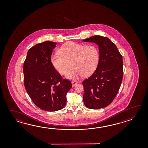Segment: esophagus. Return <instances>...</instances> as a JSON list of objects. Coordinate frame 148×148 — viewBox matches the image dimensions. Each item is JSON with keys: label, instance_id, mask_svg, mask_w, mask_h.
<instances>
[{"label": "esophagus", "instance_id": "1", "mask_svg": "<svg viewBox=\"0 0 148 148\" xmlns=\"http://www.w3.org/2000/svg\"><path fill=\"white\" fill-rule=\"evenodd\" d=\"M71 84H72L73 86H75V85H77L78 84V82H75V81H73V82H71Z\"/></svg>", "mask_w": 148, "mask_h": 148}]
</instances>
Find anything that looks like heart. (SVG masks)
Segmentation results:
<instances>
[{
    "label": "heart",
    "instance_id": "b5f03b06",
    "mask_svg": "<svg viewBox=\"0 0 148 148\" xmlns=\"http://www.w3.org/2000/svg\"><path fill=\"white\" fill-rule=\"evenodd\" d=\"M60 54L51 57L54 68L61 75L66 73L68 79H77L82 75L88 77L94 73L99 61V52L93 44L85 45L74 42H67L60 47Z\"/></svg>",
    "mask_w": 148,
    "mask_h": 148
}]
</instances>
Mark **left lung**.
<instances>
[{
  "instance_id": "obj_1",
  "label": "left lung",
  "mask_w": 148,
  "mask_h": 148,
  "mask_svg": "<svg viewBox=\"0 0 148 148\" xmlns=\"http://www.w3.org/2000/svg\"><path fill=\"white\" fill-rule=\"evenodd\" d=\"M82 41L93 42L98 46L97 68L91 76L82 82L85 106L98 110L109 105L116 96L123 78L122 56L115 44L106 37L95 35Z\"/></svg>"
}]
</instances>
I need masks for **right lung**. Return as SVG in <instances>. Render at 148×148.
<instances>
[{"label":"right lung","mask_w":148,"mask_h":148,"mask_svg":"<svg viewBox=\"0 0 148 148\" xmlns=\"http://www.w3.org/2000/svg\"><path fill=\"white\" fill-rule=\"evenodd\" d=\"M57 43L45 41L28 50L24 62L25 89L35 105L49 112L65 106L66 94L72 87L70 81L63 79L51 62Z\"/></svg>","instance_id":"right-lung-1"}]
</instances>
